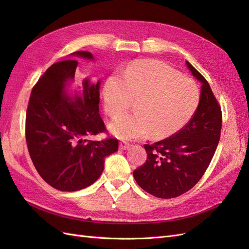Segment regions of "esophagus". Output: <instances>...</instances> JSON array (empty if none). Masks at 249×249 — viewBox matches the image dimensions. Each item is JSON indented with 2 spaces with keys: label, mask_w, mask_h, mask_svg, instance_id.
<instances>
[{
  "label": "esophagus",
  "mask_w": 249,
  "mask_h": 249,
  "mask_svg": "<svg viewBox=\"0 0 249 249\" xmlns=\"http://www.w3.org/2000/svg\"><path fill=\"white\" fill-rule=\"evenodd\" d=\"M130 147H131L130 143H127V142H125V141H120V142H119V148H120V149L125 150V149H129Z\"/></svg>",
  "instance_id": "obj_1"
}]
</instances>
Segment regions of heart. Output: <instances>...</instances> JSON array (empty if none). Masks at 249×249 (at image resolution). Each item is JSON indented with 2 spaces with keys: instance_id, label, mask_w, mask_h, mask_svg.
Returning a JSON list of instances; mask_svg holds the SVG:
<instances>
[{
  "instance_id": "b5f03b06",
  "label": "heart",
  "mask_w": 249,
  "mask_h": 249,
  "mask_svg": "<svg viewBox=\"0 0 249 249\" xmlns=\"http://www.w3.org/2000/svg\"><path fill=\"white\" fill-rule=\"evenodd\" d=\"M105 110L112 117L137 100V112L116 117L110 127L123 139H138L150 134L154 139L177 133L197 107L199 92L195 83L180 77L171 66L156 60H140L112 73L104 85Z\"/></svg>"
}]
</instances>
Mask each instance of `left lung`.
I'll return each instance as SVG.
<instances>
[{"instance_id": "1", "label": "left lung", "mask_w": 249, "mask_h": 249, "mask_svg": "<svg viewBox=\"0 0 249 249\" xmlns=\"http://www.w3.org/2000/svg\"><path fill=\"white\" fill-rule=\"evenodd\" d=\"M186 64L202 83L198 106L178 132L154 144H144L147 159L133 172L142 189L159 198L178 197L196 185L220 139V105L202 74L188 61Z\"/></svg>"}]
</instances>
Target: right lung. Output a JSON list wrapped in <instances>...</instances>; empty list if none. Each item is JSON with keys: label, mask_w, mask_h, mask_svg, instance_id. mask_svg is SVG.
I'll use <instances>...</instances> for the list:
<instances>
[{"label": "right lung", "mask_w": 249, "mask_h": 249, "mask_svg": "<svg viewBox=\"0 0 249 249\" xmlns=\"http://www.w3.org/2000/svg\"><path fill=\"white\" fill-rule=\"evenodd\" d=\"M76 55L92 59L91 53ZM77 60L52 64L34 85L26 113V140L39 176L60 191H77L93 184L105 158L118 149L116 138L87 137L107 132L100 116V82H83L82 94L71 99L65 84L74 78Z\"/></svg>", "instance_id": "right-lung-1"}]
</instances>
